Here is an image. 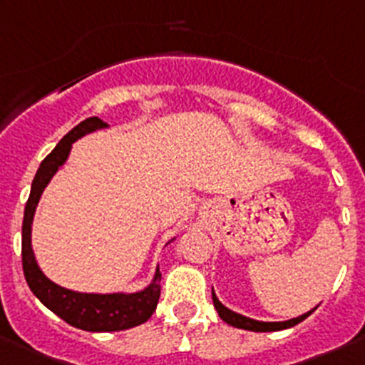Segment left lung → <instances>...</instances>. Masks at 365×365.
Here are the masks:
<instances>
[{"mask_svg": "<svg viewBox=\"0 0 365 365\" xmlns=\"http://www.w3.org/2000/svg\"><path fill=\"white\" fill-rule=\"evenodd\" d=\"M211 297H213V304L215 308H217L218 315H220V319L224 322H227V324L235 326V328H242V329H249V331H279V329H287V328H292V326L299 324L301 321H304V319L308 317V315H312L315 312V307L314 310L307 312V314L299 315V317L296 319H289V321H283V322H263V321H255V319H249L245 317V315H240L237 314V312L229 310V308H225L224 304L218 301V297L215 296V290H211Z\"/></svg>", "mask_w": 365, "mask_h": 365, "instance_id": "obj_1", "label": "left lung"}]
</instances>
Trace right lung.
I'll return each instance as SVG.
<instances>
[{
  "label": "right lung",
  "instance_id": "right-lung-1",
  "mask_svg": "<svg viewBox=\"0 0 365 365\" xmlns=\"http://www.w3.org/2000/svg\"><path fill=\"white\" fill-rule=\"evenodd\" d=\"M109 125L100 118L93 116L73 127L57 147L44 158L34 177L32 190H30L29 202L24 206L23 218V242H21V256H23V272L26 277L30 290L34 296L46 308H50L55 315L86 331H120V329L134 328L150 319L158 307L161 296V272L155 269L154 279L147 289L134 294H82L58 287L53 281L48 279L39 269L36 256L32 251V222L36 215V207L39 204L44 188L57 173V170L68 159L71 152V145L76 140L98 128H106Z\"/></svg>",
  "mask_w": 365,
  "mask_h": 365
}]
</instances>
